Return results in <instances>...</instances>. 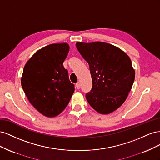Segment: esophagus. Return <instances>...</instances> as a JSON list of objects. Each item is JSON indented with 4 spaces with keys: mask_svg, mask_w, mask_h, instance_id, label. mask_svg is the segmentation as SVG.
<instances>
[{
    "mask_svg": "<svg viewBox=\"0 0 160 160\" xmlns=\"http://www.w3.org/2000/svg\"><path fill=\"white\" fill-rule=\"evenodd\" d=\"M76 88L77 89H79L80 88H81V84L79 82H77V83H76Z\"/></svg>",
    "mask_w": 160,
    "mask_h": 160,
    "instance_id": "obj_1",
    "label": "esophagus"
}]
</instances>
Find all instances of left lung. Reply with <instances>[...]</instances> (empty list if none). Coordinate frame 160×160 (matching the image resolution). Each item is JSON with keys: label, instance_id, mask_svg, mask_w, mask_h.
Instances as JSON below:
<instances>
[{"label": "left lung", "instance_id": "8db88e82", "mask_svg": "<svg viewBox=\"0 0 160 160\" xmlns=\"http://www.w3.org/2000/svg\"><path fill=\"white\" fill-rule=\"evenodd\" d=\"M88 62L93 86L85 97L89 105L101 114H109L126 100L135 79L129 56L118 47L103 42L76 43Z\"/></svg>", "mask_w": 160, "mask_h": 160}]
</instances>
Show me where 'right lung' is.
Instances as JSON below:
<instances>
[{
    "mask_svg": "<svg viewBox=\"0 0 160 160\" xmlns=\"http://www.w3.org/2000/svg\"><path fill=\"white\" fill-rule=\"evenodd\" d=\"M66 42L51 44L37 51L24 67L21 85L30 103L49 118L59 115L74 93L62 63L68 55Z\"/></svg>",
    "mask_w": 160,
    "mask_h": 160,
    "instance_id": "add662e5",
    "label": "right lung"
}]
</instances>
